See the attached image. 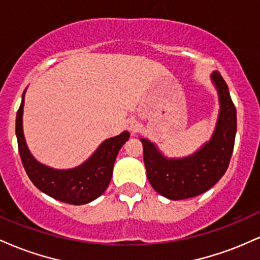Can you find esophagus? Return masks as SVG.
<instances>
[{"label": "esophagus", "mask_w": 260, "mask_h": 260, "mask_svg": "<svg viewBox=\"0 0 260 260\" xmlns=\"http://www.w3.org/2000/svg\"><path fill=\"white\" fill-rule=\"evenodd\" d=\"M128 128H129L131 131L134 129V128H136V122H134V121H131L129 123H128Z\"/></svg>", "instance_id": "obj_1"}]
</instances>
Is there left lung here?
I'll return each instance as SVG.
<instances>
[{"label":"left lung","mask_w":260,"mask_h":260,"mask_svg":"<svg viewBox=\"0 0 260 260\" xmlns=\"http://www.w3.org/2000/svg\"><path fill=\"white\" fill-rule=\"evenodd\" d=\"M210 79L217 91L220 110L211 138L198 150L188 156L169 157L151 140L140 138L148 180L159 194L171 201L193 198L210 189L226 172L234 151L236 107L221 74L214 71Z\"/></svg>","instance_id":"8db88e82"}]
</instances>
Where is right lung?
Wrapping results in <instances>:
<instances>
[{"mask_svg": "<svg viewBox=\"0 0 260 260\" xmlns=\"http://www.w3.org/2000/svg\"><path fill=\"white\" fill-rule=\"evenodd\" d=\"M25 91L17 112L16 134L20 159L34 186L59 202L82 205L103 194L112 177L113 164L122 145L129 139V132L104 140L84 162L72 169H53L44 165L30 153L23 132Z\"/></svg>", "mask_w": 260, "mask_h": 260, "instance_id": "1", "label": "right lung"}]
</instances>
